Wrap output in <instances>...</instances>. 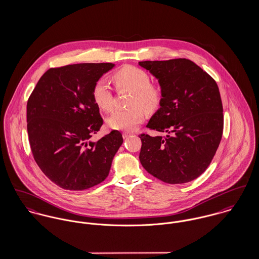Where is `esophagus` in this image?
Returning a JSON list of instances; mask_svg holds the SVG:
<instances>
[{
	"label": "esophagus",
	"mask_w": 259,
	"mask_h": 259,
	"mask_svg": "<svg viewBox=\"0 0 259 259\" xmlns=\"http://www.w3.org/2000/svg\"><path fill=\"white\" fill-rule=\"evenodd\" d=\"M132 135H133L132 133H128V132H124V133L122 134V138H123V139H127V138H130Z\"/></svg>",
	"instance_id": "1"
}]
</instances>
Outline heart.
<instances>
[{
  "mask_svg": "<svg viewBox=\"0 0 259 259\" xmlns=\"http://www.w3.org/2000/svg\"><path fill=\"white\" fill-rule=\"evenodd\" d=\"M112 79L118 89L133 92L128 102L131 108L114 111L107 119L112 130L132 131L144 120V111L151 112L158 109L161 102L160 91L150 83L148 73L144 70L124 66L116 71ZM93 98L98 108L103 111H111L113 108V96L110 84L105 79L98 80L93 88Z\"/></svg>",
  "mask_w": 259,
  "mask_h": 259,
  "instance_id": "heart-1",
  "label": "heart"
}]
</instances>
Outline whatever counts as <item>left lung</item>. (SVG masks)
<instances>
[{
  "mask_svg": "<svg viewBox=\"0 0 259 259\" xmlns=\"http://www.w3.org/2000/svg\"><path fill=\"white\" fill-rule=\"evenodd\" d=\"M159 83L161 102L147 127L164 137L141 135L140 160L159 181L177 185L198 178L220 146L223 110L215 80L186 59L139 62Z\"/></svg>",
  "mask_w": 259,
  "mask_h": 259,
  "instance_id": "1",
  "label": "left lung"
}]
</instances>
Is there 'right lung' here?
<instances>
[{
  "instance_id": "right-lung-1",
  "label": "right lung",
  "mask_w": 259,
  "mask_h": 259,
  "mask_svg": "<svg viewBox=\"0 0 259 259\" xmlns=\"http://www.w3.org/2000/svg\"><path fill=\"white\" fill-rule=\"evenodd\" d=\"M114 64H74L50 69L38 79L27 104V128L40 170L64 189L83 190L104 182L121 146L112 131L98 142L103 118L93 98L95 83Z\"/></svg>"
}]
</instances>
